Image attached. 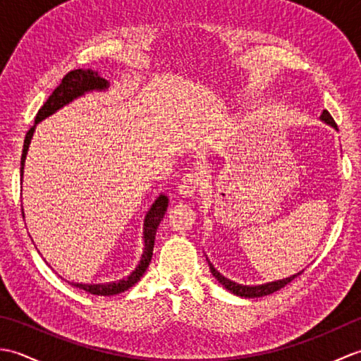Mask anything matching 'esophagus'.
<instances>
[{
    "mask_svg": "<svg viewBox=\"0 0 361 361\" xmlns=\"http://www.w3.org/2000/svg\"><path fill=\"white\" fill-rule=\"evenodd\" d=\"M203 185V176L200 172L192 171L183 176L180 185H178V192L183 197H192L198 189Z\"/></svg>",
    "mask_w": 361,
    "mask_h": 361,
    "instance_id": "obj_1",
    "label": "esophagus"
}]
</instances>
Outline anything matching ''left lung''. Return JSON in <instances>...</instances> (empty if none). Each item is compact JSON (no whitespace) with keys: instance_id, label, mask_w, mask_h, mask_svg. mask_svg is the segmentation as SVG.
Returning a JSON list of instances; mask_svg holds the SVG:
<instances>
[{"instance_id":"left-lung-1","label":"left lung","mask_w":361,"mask_h":361,"mask_svg":"<svg viewBox=\"0 0 361 361\" xmlns=\"http://www.w3.org/2000/svg\"><path fill=\"white\" fill-rule=\"evenodd\" d=\"M321 118H323L324 122H327V124H331L332 127L336 128V124L334 118L331 116V113H329L327 110L323 111V114H321ZM209 268H211V273L214 278H216L221 286H224L226 290L231 291V293L237 295V296H243V298H259V296H265V295H270V293H274L276 290H279L282 287H286L288 282L293 281L296 276L299 274H295V276H290V278L287 279H282V281H278V282H271V283H265V286H257V287H247V286H240V283H235L233 281L226 279L225 276H221L216 268L212 267V264L209 262Z\"/></svg>"}]
</instances>
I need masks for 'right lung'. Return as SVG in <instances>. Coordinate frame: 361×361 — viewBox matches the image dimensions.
<instances>
[{
    "label": "right lung",
    "mask_w": 361,
    "mask_h": 361,
    "mask_svg": "<svg viewBox=\"0 0 361 361\" xmlns=\"http://www.w3.org/2000/svg\"><path fill=\"white\" fill-rule=\"evenodd\" d=\"M109 87V82L102 79L101 75H97V73H93L91 70L83 71V70H73L68 73L65 78L60 82V85L52 91V94L48 97V101L43 104V106L38 110L37 116H35V124L40 122L42 119L48 118L49 114L54 111H57L59 109H62L63 105L68 102H71L73 99L78 96H82L85 91L90 90H104ZM35 126L30 127L26 133L25 137V144H23V155H21V176H23V164H25V158L27 153V147L30 142V137H32ZM167 209V197L166 195H159L158 200L153 203L150 211L147 212V217H145V224H144V242H145V248H144V255L140 265L136 267V270L128 276V278L122 279L119 282H110V283H73L74 287H78L80 290H85L91 295H97V296H110V295H118L122 293V291L128 290L130 287H133L135 283L141 279V276L144 271L147 270V267L152 260L153 255V245H155V235H157V229L159 226V221L163 220L164 214Z\"/></svg>",
    "instance_id": "add662e5"
}]
</instances>
